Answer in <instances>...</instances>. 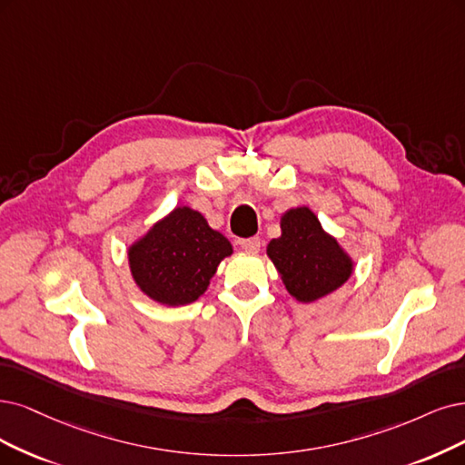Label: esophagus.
I'll list each match as a JSON object with an SVG mask.
<instances>
[{
    "instance_id": "obj_1",
    "label": "esophagus",
    "mask_w": 465,
    "mask_h": 465,
    "mask_svg": "<svg viewBox=\"0 0 465 465\" xmlns=\"http://www.w3.org/2000/svg\"><path fill=\"white\" fill-rule=\"evenodd\" d=\"M239 245H242V249L243 251H247V252H259L261 251V239L259 237H249V239H242V242H239Z\"/></svg>"
}]
</instances>
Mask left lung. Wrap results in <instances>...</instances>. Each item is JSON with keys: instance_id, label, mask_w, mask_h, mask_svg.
<instances>
[{"instance_id": "obj_1", "label": "left lung", "mask_w": 465, "mask_h": 465, "mask_svg": "<svg viewBox=\"0 0 465 465\" xmlns=\"http://www.w3.org/2000/svg\"><path fill=\"white\" fill-rule=\"evenodd\" d=\"M282 235L266 247L287 293L299 302H316L345 285L354 273V259L325 232L311 206L301 204L280 218Z\"/></svg>"}]
</instances>
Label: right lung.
I'll return each mask as SVG.
<instances>
[{
	"label": "right lung",
	"instance_id": "right-lung-1",
	"mask_svg": "<svg viewBox=\"0 0 465 465\" xmlns=\"http://www.w3.org/2000/svg\"><path fill=\"white\" fill-rule=\"evenodd\" d=\"M126 254L132 280L145 297L164 306H183L209 289L233 247L199 211L178 204L132 242Z\"/></svg>",
	"mask_w": 465,
	"mask_h": 465
}]
</instances>
